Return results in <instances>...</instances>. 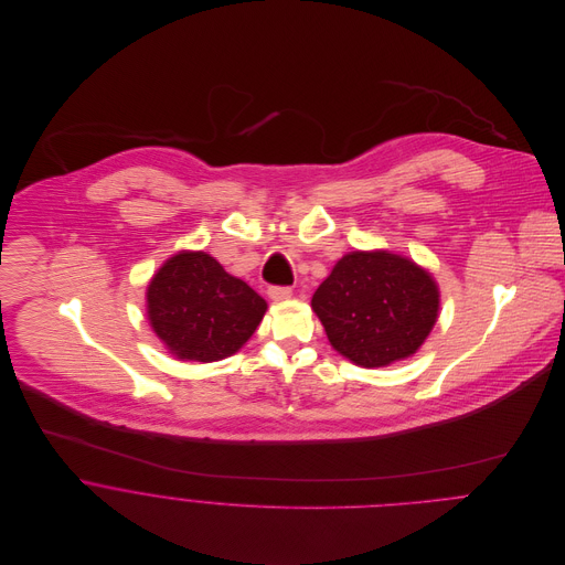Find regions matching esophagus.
Returning <instances> with one entry per match:
<instances>
[{"instance_id":"esophagus-1","label":"esophagus","mask_w":565,"mask_h":565,"mask_svg":"<svg viewBox=\"0 0 565 565\" xmlns=\"http://www.w3.org/2000/svg\"><path fill=\"white\" fill-rule=\"evenodd\" d=\"M267 294H269V298L274 302H285V300H289L294 296V289L291 287H269Z\"/></svg>"}]
</instances>
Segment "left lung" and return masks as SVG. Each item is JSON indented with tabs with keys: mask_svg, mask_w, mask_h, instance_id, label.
I'll list each match as a JSON object with an SVG mask.
<instances>
[{
	"mask_svg": "<svg viewBox=\"0 0 565 565\" xmlns=\"http://www.w3.org/2000/svg\"><path fill=\"white\" fill-rule=\"evenodd\" d=\"M330 345L361 367H383L417 352L437 322L433 276L401 254L350 252L311 300Z\"/></svg>",
	"mask_w": 565,
	"mask_h": 565,
	"instance_id": "1",
	"label": "left lung"
}]
</instances>
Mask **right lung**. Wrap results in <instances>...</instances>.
Listing matches in <instances>:
<instances>
[{
    "instance_id": "obj_1",
    "label": "right lung",
    "mask_w": 565,
    "mask_h": 565,
    "mask_svg": "<svg viewBox=\"0 0 565 565\" xmlns=\"http://www.w3.org/2000/svg\"><path fill=\"white\" fill-rule=\"evenodd\" d=\"M148 320L171 354L220 361L254 334L267 302L211 254L180 252L148 285Z\"/></svg>"
}]
</instances>
